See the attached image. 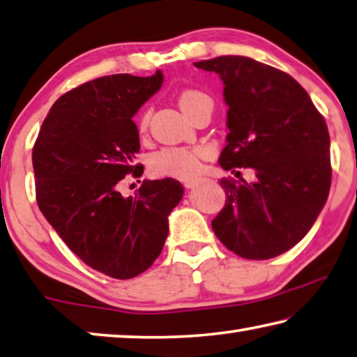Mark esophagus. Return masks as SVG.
Instances as JSON below:
<instances>
[{
	"instance_id": "esophagus-1",
	"label": "esophagus",
	"mask_w": 357,
	"mask_h": 357,
	"mask_svg": "<svg viewBox=\"0 0 357 357\" xmlns=\"http://www.w3.org/2000/svg\"><path fill=\"white\" fill-rule=\"evenodd\" d=\"M199 182H201V180H185L183 186L185 188H195L196 185H199Z\"/></svg>"
}]
</instances>
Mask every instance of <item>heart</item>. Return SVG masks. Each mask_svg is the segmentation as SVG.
Instances as JSON below:
<instances>
[{
    "label": "heart",
    "mask_w": 357,
    "mask_h": 357,
    "mask_svg": "<svg viewBox=\"0 0 357 357\" xmlns=\"http://www.w3.org/2000/svg\"><path fill=\"white\" fill-rule=\"evenodd\" d=\"M211 105V98L197 89H185L178 96V106L185 116L191 117L201 106ZM149 125V111H142L137 119V130L146 131ZM207 158V150L201 146L192 147H166L150 156V171L161 177L191 178L201 169L202 160Z\"/></svg>",
    "instance_id": "1"
}]
</instances>
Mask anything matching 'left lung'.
<instances>
[{"label": "left lung", "instance_id": "left-lung-1", "mask_svg": "<svg viewBox=\"0 0 357 357\" xmlns=\"http://www.w3.org/2000/svg\"><path fill=\"white\" fill-rule=\"evenodd\" d=\"M224 83L227 146L220 166L251 167L255 182L221 178L226 205L211 221L230 251L273 259L304 238L331 188L329 131L304 87L289 73L245 56L195 62Z\"/></svg>", "mask_w": 357, "mask_h": 357}]
</instances>
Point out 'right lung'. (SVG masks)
<instances>
[{
  "label": "right lung",
  "instance_id": "right-lung-1",
  "mask_svg": "<svg viewBox=\"0 0 357 357\" xmlns=\"http://www.w3.org/2000/svg\"><path fill=\"white\" fill-rule=\"evenodd\" d=\"M162 73L108 75L56 100L33 147L36 199L62 241L93 270L131 279L153 265L183 196L177 180L142 182L133 197L117 185L141 177L139 133L131 121L160 89Z\"/></svg>",
  "mask_w": 357,
  "mask_h": 357
}]
</instances>
